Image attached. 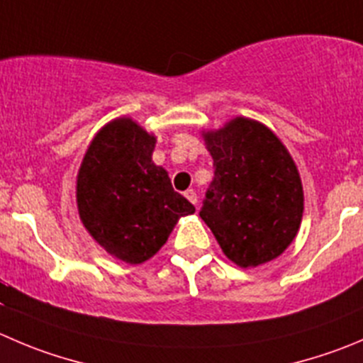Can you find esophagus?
Here are the masks:
<instances>
[{"instance_id": "1", "label": "esophagus", "mask_w": 363, "mask_h": 363, "mask_svg": "<svg viewBox=\"0 0 363 363\" xmlns=\"http://www.w3.org/2000/svg\"><path fill=\"white\" fill-rule=\"evenodd\" d=\"M185 198H187L192 205H198V194H196L194 189H189V191H185Z\"/></svg>"}]
</instances>
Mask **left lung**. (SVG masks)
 Returning <instances> with one entry per match:
<instances>
[{
    "mask_svg": "<svg viewBox=\"0 0 363 363\" xmlns=\"http://www.w3.org/2000/svg\"><path fill=\"white\" fill-rule=\"evenodd\" d=\"M213 179L199 217L231 262L257 267L294 240L303 217V187L294 160L257 121L237 117L205 133Z\"/></svg>",
    "mask_w": 363,
    "mask_h": 363,
    "instance_id": "8db88e82",
    "label": "left lung"
}]
</instances>
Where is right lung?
<instances>
[{
	"label": "right lung",
	"instance_id": "right-lung-1",
	"mask_svg": "<svg viewBox=\"0 0 363 363\" xmlns=\"http://www.w3.org/2000/svg\"><path fill=\"white\" fill-rule=\"evenodd\" d=\"M155 137L132 119H116L94 137L76 185L78 212L99 246L126 264H143L165 244L176 220L194 213L151 162Z\"/></svg>",
	"mask_w": 363,
	"mask_h": 363
}]
</instances>
